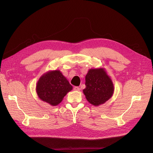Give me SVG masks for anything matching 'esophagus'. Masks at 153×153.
<instances>
[{
  "instance_id": "esophagus-1",
  "label": "esophagus",
  "mask_w": 153,
  "mask_h": 153,
  "mask_svg": "<svg viewBox=\"0 0 153 153\" xmlns=\"http://www.w3.org/2000/svg\"><path fill=\"white\" fill-rule=\"evenodd\" d=\"M74 89V91H79L80 90V87H77V86L74 87V89Z\"/></svg>"
}]
</instances>
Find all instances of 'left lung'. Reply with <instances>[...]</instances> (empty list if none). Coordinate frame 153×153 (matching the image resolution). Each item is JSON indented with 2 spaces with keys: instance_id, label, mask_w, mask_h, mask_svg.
Instances as JSON below:
<instances>
[{
  "instance_id": "left-lung-1",
  "label": "left lung",
  "mask_w": 153,
  "mask_h": 153,
  "mask_svg": "<svg viewBox=\"0 0 153 153\" xmlns=\"http://www.w3.org/2000/svg\"><path fill=\"white\" fill-rule=\"evenodd\" d=\"M114 85L103 69H92L85 76L83 91L87 101L95 106L104 103L114 93Z\"/></svg>"
}]
</instances>
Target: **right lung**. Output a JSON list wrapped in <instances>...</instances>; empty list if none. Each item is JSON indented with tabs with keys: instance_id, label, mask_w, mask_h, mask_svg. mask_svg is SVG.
Wrapping results in <instances>:
<instances>
[{
	"instance_id": "obj_1",
	"label": "right lung",
	"mask_w": 153,
	"mask_h": 153,
	"mask_svg": "<svg viewBox=\"0 0 153 153\" xmlns=\"http://www.w3.org/2000/svg\"><path fill=\"white\" fill-rule=\"evenodd\" d=\"M73 89L66 78L59 71H49L41 76L37 84L39 98L52 105H57Z\"/></svg>"
}]
</instances>
